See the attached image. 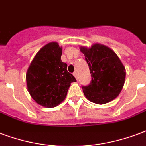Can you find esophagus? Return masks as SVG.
<instances>
[{
  "instance_id": "1",
  "label": "esophagus",
  "mask_w": 146,
  "mask_h": 146,
  "mask_svg": "<svg viewBox=\"0 0 146 146\" xmlns=\"http://www.w3.org/2000/svg\"><path fill=\"white\" fill-rule=\"evenodd\" d=\"M73 76H75L76 79H77L78 75H77V72H76V71H75V72H74V73H73Z\"/></svg>"
}]
</instances>
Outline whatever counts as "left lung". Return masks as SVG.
<instances>
[{
  "mask_svg": "<svg viewBox=\"0 0 146 146\" xmlns=\"http://www.w3.org/2000/svg\"><path fill=\"white\" fill-rule=\"evenodd\" d=\"M90 70L92 80L83 86L88 100L105 104L117 97L125 83V69L116 53L110 47L95 43L90 48L80 46Z\"/></svg>",
  "mask_w": 146,
  "mask_h": 146,
  "instance_id": "obj_1",
  "label": "left lung"
}]
</instances>
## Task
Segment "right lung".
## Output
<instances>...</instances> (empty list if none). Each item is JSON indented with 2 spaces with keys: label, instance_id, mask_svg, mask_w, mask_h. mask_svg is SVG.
I'll list each match as a JSON object with an SVG mask.
<instances>
[{
  "label": "right lung",
  "instance_id": "right-lung-1",
  "mask_svg": "<svg viewBox=\"0 0 146 146\" xmlns=\"http://www.w3.org/2000/svg\"><path fill=\"white\" fill-rule=\"evenodd\" d=\"M62 47L56 42L47 43L37 52L26 74L31 97L44 107L53 108L65 100L71 83L76 80L61 60Z\"/></svg>",
  "mask_w": 146,
  "mask_h": 146
}]
</instances>
